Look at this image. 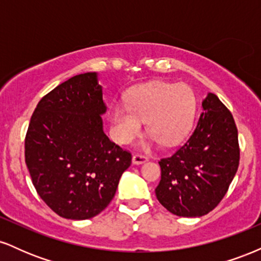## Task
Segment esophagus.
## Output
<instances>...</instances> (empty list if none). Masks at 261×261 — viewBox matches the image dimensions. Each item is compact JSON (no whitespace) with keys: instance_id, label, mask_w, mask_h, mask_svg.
Segmentation results:
<instances>
[{"instance_id":"obj_1","label":"esophagus","mask_w":261,"mask_h":261,"mask_svg":"<svg viewBox=\"0 0 261 261\" xmlns=\"http://www.w3.org/2000/svg\"><path fill=\"white\" fill-rule=\"evenodd\" d=\"M148 158L146 157V155L143 154H140V153H135L133 155V163L134 164H142L145 163V162H147Z\"/></svg>"}]
</instances>
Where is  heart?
Returning <instances> with one entry per match:
<instances>
[{
    "instance_id": "heart-1",
    "label": "heart",
    "mask_w": 261,
    "mask_h": 261,
    "mask_svg": "<svg viewBox=\"0 0 261 261\" xmlns=\"http://www.w3.org/2000/svg\"><path fill=\"white\" fill-rule=\"evenodd\" d=\"M196 112L193 89L185 85L153 82L135 88L127 104L115 101L110 107V119L116 140L127 143L139 135L143 120L147 130L163 146L184 140L191 130Z\"/></svg>"
}]
</instances>
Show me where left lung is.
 <instances>
[{
    "label": "left lung",
    "instance_id": "left-lung-1",
    "mask_svg": "<svg viewBox=\"0 0 261 261\" xmlns=\"http://www.w3.org/2000/svg\"><path fill=\"white\" fill-rule=\"evenodd\" d=\"M239 153L233 115L216 94L208 93L189 140L175 153L158 162V201L176 216L208 214L226 195L238 169Z\"/></svg>",
    "mask_w": 261,
    "mask_h": 261
}]
</instances>
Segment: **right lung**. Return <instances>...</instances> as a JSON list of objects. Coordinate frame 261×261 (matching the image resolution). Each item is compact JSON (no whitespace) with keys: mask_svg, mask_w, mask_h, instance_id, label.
<instances>
[{"mask_svg":"<svg viewBox=\"0 0 261 261\" xmlns=\"http://www.w3.org/2000/svg\"><path fill=\"white\" fill-rule=\"evenodd\" d=\"M107 108L97 73L71 77L41 98L24 141L33 185L55 214L87 220L115 195L133 155L103 131Z\"/></svg>","mask_w":261,"mask_h":261,"instance_id":"1","label":"right lung"}]
</instances>
